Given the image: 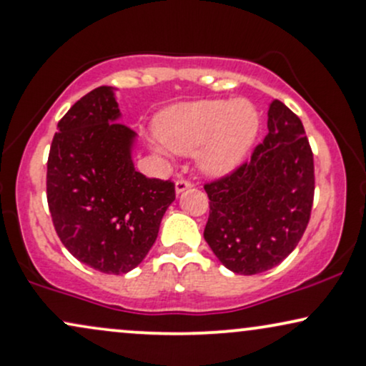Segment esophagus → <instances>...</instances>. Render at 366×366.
Returning a JSON list of instances; mask_svg holds the SVG:
<instances>
[{
    "label": "esophagus",
    "instance_id": "esophagus-1",
    "mask_svg": "<svg viewBox=\"0 0 366 366\" xmlns=\"http://www.w3.org/2000/svg\"><path fill=\"white\" fill-rule=\"evenodd\" d=\"M191 187H192L191 182H187V180H184V179H179L177 182H175V194H180V192L187 191V189H191Z\"/></svg>",
    "mask_w": 366,
    "mask_h": 366
}]
</instances>
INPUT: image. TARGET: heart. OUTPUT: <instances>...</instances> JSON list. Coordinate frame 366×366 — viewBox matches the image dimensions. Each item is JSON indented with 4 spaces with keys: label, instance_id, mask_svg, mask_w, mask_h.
I'll return each instance as SVG.
<instances>
[{
    "label": "heart",
    "instance_id": "heart-1",
    "mask_svg": "<svg viewBox=\"0 0 366 366\" xmlns=\"http://www.w3.org/2000/svg\"><path fill=\"white\" fill-rule=\"evenodd\" d=\"M157 132L167 148L197 153V163L212 177L236 172L246 162L259 134V113L247 99H199L175 104L158 117ZM167 157L163 148H154Z\"/></svg>",
    "mask_w": 366,
    "mask_h": 366
}]
</instances>
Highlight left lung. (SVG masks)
I'll return each instance as SVG.
<instances>
[{
  "mask_svg": "<svg viewBox=\"0 0 366 366\" xmlns=\"http://www.w3.org/2000/svg\"><path fill=\"white\" fill-rule=\"evenodd\" d=\"M268 134L229 177L207 184L204 241L234 274L254 275L284 262L312 213L313 153L297 115L279 99L268 104Z\"/></svg>",
  "mask_w": 366,
  "mask_h": 366,
  "instance_id": "obj_1",
  "label": "left lung"
}]
</instances>
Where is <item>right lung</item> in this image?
<instances>
[{
  "instance_id": "obj_1",
  "label": "right lung",
  "mask_w": 366,
  "mask_h": 366,
  "mask_svg": "<svg viewBox=\"0 0 366 366\" xmlns=\"http://www.w3.org/2000/svg\"><path fill=\"white\" fill-rule=\"evenodd\" d=\"M120 120L117 87L87 92L58 122L46 175L63 246L81 263L113 275L146 258L175 199L170 180L136 170L137 134Z\"/></svg>"
}]
</instances>
